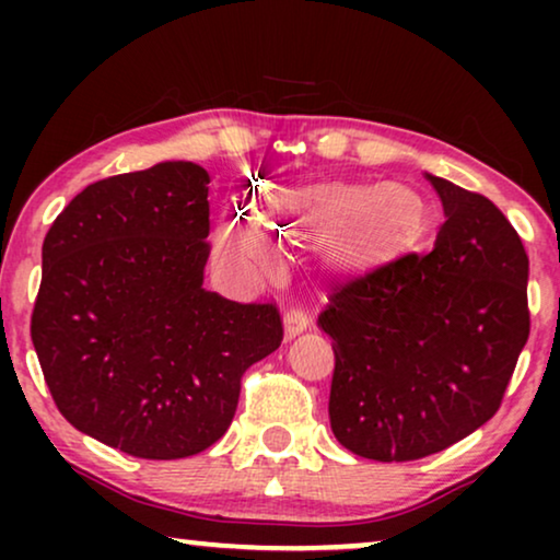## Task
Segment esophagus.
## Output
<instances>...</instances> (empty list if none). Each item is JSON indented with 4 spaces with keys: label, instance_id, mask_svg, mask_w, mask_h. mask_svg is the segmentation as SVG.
Masks as SVG:
<instances>
[{
    "label": "esophagus",
    "instance_id": "34e87169",
    "mask_svg": "<svg viewBox=\"0 0 560 560\" xmlns=\"http://www.w3.org/2000/svg\"><path fill=\"white\" fill-rule=\"evenodd\" d=\"M285 334H288V339H293V336H298V334H303L305 328L311 326V316H308V311L305 308H301V305H293V308H290L288 313H285Z\"/></svg>",
    "mask_w": 560,
    "mask_h": 560
}]
</instances>
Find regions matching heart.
Segmentation results:
<instances>
[{
  "mask_svg": "<svg viewBox=\"0 0 560 560\" xmlns=\"http://www.w3.org/2000/svg\"><path fill=\"white\" fill-rule=\"evenodd\" d=\"M272 224L313 234L324 262L343 275H377L416 259L431 242L435 206L400 183L316 180L272 188L265 198ZM217 249L236 270L267 262L270 244L255 221H226Z\"/></svg>",
  "mask_w": 560,
  "mask_h": 560,
  "instance_id": "1",
  "label": "heart"
}]
</instances>
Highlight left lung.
<instances>
[{
    "instance_id": "1",
    "label": "left lung",
    "mask_w": 560,
    "mask_h": 560,
    "mask_svg": "<svg viewBox=\"0 0 560 560\" xmlns=\"http://www.w3.org/2000/svg\"><path fill=\"white\" fill-rule=\"evenodd\" d=\"M425 178L446 213L431 255L343 282L318 316L331 431L374 462H416L485 425L530 334L523 240L489 198Z\"/></svg>"
}]
</instances>
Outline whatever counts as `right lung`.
<instances>
[{
    "label": "right lung",
    "mask_w": 560,
    "mask_h": 560,
    "mask_svg": "<svg viewBox=\"0 0 560 560\" xmlns=\"http://www.w3.org/2000/svg\"><path fill=\"white\" fill-rule=\"evenodd\" d=\"M209 229V173L183 160L91 183L52 221L30 336L81 433L165 462L232 425L242 374L280 347L282 318L203 288Z\"/></svg>",
    "instance_id": "obj_1"
}]
</instances>
